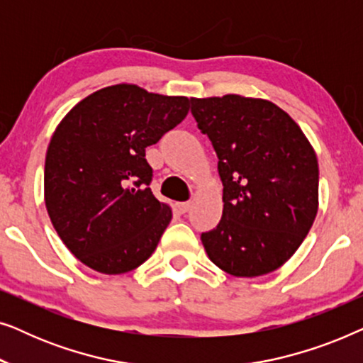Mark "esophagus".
I'll list each match as a JSON object with an SVG mask.
<instances>
[{
  "instance_id": "obj_1",
  "label": "esophagus",
  "mask_w": 363,
  "mask_h": 363,
  "mask_svg": "<svg viewBox=\"0 0 363 363\" xmlns=\"http://www.w3.org/2000/svg\"><path fill=\"white\" fill-rule=\"evenodd\" d=\"M177 206H178V210H180V213H186L188 210H190L191 203L190 201H180V203H177Z\"/></svg>"
}]
</instances>
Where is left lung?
Instances as JSON below:
<instances>
[{
  "mask_svg": "<svg viewBox=\"0 0 363 363\" xmlns=\"http://www.w3.org/2000/svg\"><path fill=\"white\" fill-rule=\"evenodd\" d=\"M223 183V216L201 233L228 274L272 272L294 255L317 215L319 165L301 127L269 101L230 94L190 99Z\"/></svg>",
  "mask_w": 363,
  "mask_h": 363,
  "instance_id": "obj_1",
  "label": "left lung"
}]
</instances>
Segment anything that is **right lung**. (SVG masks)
Instances as JSON below:
<instances>
[{"label": "right lung", "instance_id": "right-lung-1", "mask_svg": "<svg viewBox=\"0 0 363 363\" xmlns=\"http://www.w3.org/2000/svg\"><path fill=\"white\" fill-rule=\"evenodd\" d=\"M190 101L117 84L62 118L48 147L44 200L54 230L79 261L104 274L145 262L172 220L153 196L145 148L186 117Z\"/></svg>", "mask_w": 363, "mask_h": 363}]
</instances>
